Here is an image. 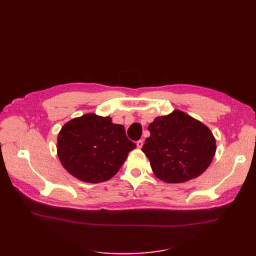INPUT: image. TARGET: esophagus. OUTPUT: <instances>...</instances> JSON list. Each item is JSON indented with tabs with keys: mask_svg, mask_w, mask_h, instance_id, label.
Returning <instances> with one entry per match:
<instances>
[{
	"mask_svg": "<svg viewBox=\"0 0 256 256\" xmlns=\"http://www.w3.org/2000/svg\"><path fill=\"white\" fill-rule=\"evenodd\" d=\"M142 146H143V141L142 140L137 141V147H138V148H142Z\"/></svg>",
	"mask_w": 256,
	"mask_h": 256,
	"instance_id": "34e87169",
	"label": "esophagus"
}]
</instances>
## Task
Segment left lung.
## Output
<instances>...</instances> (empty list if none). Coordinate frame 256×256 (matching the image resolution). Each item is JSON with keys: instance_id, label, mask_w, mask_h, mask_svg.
<instances>
[{"instance_id": "obj_1", "label": "left lung", "mask_w": 256, "mask_h": 256, "mask_svg": "<svg viewBox=\"0 0 256 256\" xmlns=\"http://www.w3.org/2000/svg\"><path fill=\"white\" fill-rule=\"evenodd\" d=\"M150 136L142 152L148 158L154 176L167 184L198 178L216 154V139L199 120L180 110L154 118Z\"/></svg>"}]
</instances>
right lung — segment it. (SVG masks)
<instances>
[{
    "mask_svg": "<svg viewBox=\"0 0 256 256\" xmlns=\"http://www.w3.org/2000/svg\"><path fill=\"white\" fill-rule=\"evenodd\" d=\"M136 144L112 118L88 113L66 122L59 132L57 154L76 178L91 184L112 178Z\"/></svg>",
    "mask_w": 256,
    "mask_h": 256,
    "instance_id": "1",
    "label": "right lung"
}]
</instances>
